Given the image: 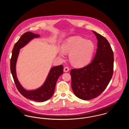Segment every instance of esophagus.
<instances>
[{"label": "esophagus", "mask_w": 129, "mask_h": 129, "mask_svg": "<svg viewBox=\"0 0 129 129\" xmlns=\"http://www.w3.org/2000/svg\"><path fill=\"white\" fill-rule=\"evenodd\" d=\"M69 68H68V67H65V68H64V69H63V71H64V72H66V73H67V72H68L69 71Z\"/></svg>", "instance_id": "1"}]
</instances>
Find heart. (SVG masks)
<instances>
[{
    "label": "heart",
    "instance_id": "heart-1",
    "mask_svg": "<svg viewBox=\"0 0 129 129\" xmlns=\"http://www.w3.org/2000/svg\"><path fill=\"white\" fill-rule=\"evenodd\" d=\"M61 49L60 56L63 57L64 53L69 54V59L72 64L75 67L82 68L90 61L95 46L90 40L74 36L67 39L62 44Z\"/></svg>",
    "mask_w": 129,
    "mask_h": 129
}]
</instances>
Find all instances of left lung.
Wrapping results in <instances>:
<instances>
[{"mask_svg":"<svg viewBox=\"0 0 129 129\" xmlns=\"http://www.w3.org/2000/svg\"><path fill=\"white\" fill-rule=\"evenodd\" d=\"M92 32L98 43L92 62L84 68L71 71L74 94L84 100L95 98L103 92L113 73L114 55L109 43L105 37Z\"/></svg>","mask_w":129,"mask_h":129,"instance_id":"obj_1","label":"left lung"}]
</instances>
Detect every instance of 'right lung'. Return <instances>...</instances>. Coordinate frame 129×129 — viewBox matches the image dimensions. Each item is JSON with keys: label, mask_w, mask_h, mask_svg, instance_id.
<instances>
[{"label": "right lung", "mask_w": 129, "mask_h": 129, "mask_svg": "<svg viewBox=\"0 0 129 129\" xmlns=\"http://www.w3.org/2000/svg\"><path fill=\"white\" fill-rule=\"evenodd\" d=\"M40 37V35L28 32L21 36L15 44L12 50L10 60V70L14 82L19 92L25 98L37 102H44L50 99L53 96L55 85L58 77L63 74V67L59 65L52 67L43 84L39 88L31 90L25 89L19 81L16 75V65L20 50L26 46L30 41L35 38Z\"/></svg>", "instance_id": "1"}]
</instances>
